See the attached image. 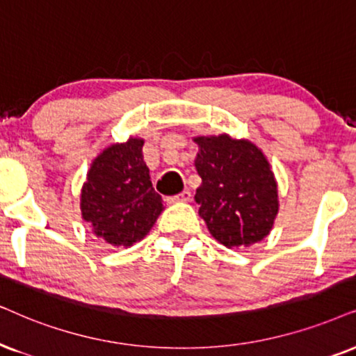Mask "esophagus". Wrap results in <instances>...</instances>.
Here are the masks:
<instances>
[{"mask_svg": "<svg viewBox=\"0 0 356 356\" xmlns=\"http://www.w3.org/2000/svg\"><path fill=\"white\" fill-rule=\"evenodd\" d=\"M192 199V193L191 191H182L181 193H177V195L170 197V202H188Z\"/></svg>", "mask_w": 356, "mask_h": 356, "instance_id": "esophagus-1", "label": "esophagus"}]
</instances>
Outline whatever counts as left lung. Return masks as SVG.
<instances>
[{"label": "left lung", "mask_w": 356, "mask_h": 356, "mask_svg": "<svg viewBox=\"0 0 356 356\" xmlns=\"http://www.w3.org/2000/svg\"><path fill=\"white\" fill-rule=\"evenodd\" d=\"M199 215L215 240L245 248L263 240L277 215V186L269 163L253 143L227 134L195 138Z\"/></svg>", "instance_id": "1"}]
</instances>
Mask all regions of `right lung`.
<instances>
[{"instance_id":"obj_1","label":"right lung","mask_w":356,"mask_h":356,"mask_svg":"<svg viewBox=\"0 0 356 356\" xmlns=\"http://www.w3.org/2000/svg\"><path fill=\"white\" fill-rule=\"evenodd\" d=\"M145 141L129 138L93 161L82 188V215L93 233L115 246L143 240L163 211L143 159Z\"/></svg>"}]
</instances>
